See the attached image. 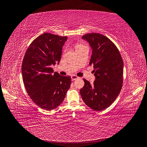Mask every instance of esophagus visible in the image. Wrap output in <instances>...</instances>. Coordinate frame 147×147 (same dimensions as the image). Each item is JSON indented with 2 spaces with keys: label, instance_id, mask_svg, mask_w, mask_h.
<instances>
[{
  "label": "esophagus",
  "instance_id": "esophagus-1",
  "mask_svg": "<svg viewBox=\"0 0 147 147\" xmlns=\"http://www.w3.org/2000/svg\"><path fill=\"white\" fill-rule=\"evenodd\" d=\"M78 78H79V77L76 76V75H72V76H71V79H72V81H74V80H75L78 79Z\"/></svg>",
  "mask_w": 147,
  "mask_h": 147
}]
</instances>
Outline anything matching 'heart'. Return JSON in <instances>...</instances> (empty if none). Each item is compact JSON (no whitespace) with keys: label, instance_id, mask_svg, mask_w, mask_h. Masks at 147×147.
I'll use <instances>...</instances> for the list:
<instances>
[{"label":"heart","instance_id":"b5f03b06","mask_svg":"<svg viewBox=\"0 0 147 147\" xmlns=\"http://www.w3.org/2000/svg\"><path fill=\"white\" fill-rule=\"evenodd\" d=\"M84 47V45H77V47H76V50H77V49H78V48H82V47Z\"/></svg>","mask_w":147,"mask_h":147}]
</instances>
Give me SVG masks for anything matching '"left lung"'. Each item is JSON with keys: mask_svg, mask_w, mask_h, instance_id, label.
Returning <instances> with one entry per match:
<instances>
[{"mask_svg": "<svg viewBox=\"0 0 147 147\" xmlns=\"http://www.w3.org/2000/svg\"><path fill=\"white\" fill-rule=\"evenodd\" d=\"M82 38L92 49L90 65L94 69L95 80L91 84L83 79L84 85L80 92L89 107L101 111L109 107L121 91L123 61L117 47L104 35L87 34Z\"/></svg>", "mask_w": 147, "mask_h": 147, "instance_id": "left-lung-1", "label": "left lung"}]
</instances>
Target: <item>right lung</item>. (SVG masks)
I'll return each instance as SVG.
<instances>
[{"label":"right lung","mask_w":147,"mask_h":147,"mask_svg":"<svg viewBox=\"0 0 147 147\" xmlns=\"http://www.w3.org/2000/svg\"><path fill=\"white\" fill-rule=\"evenodd\" d=\"M67 37L44 33L30 43L22 63V75L28 95L39 107L51 110L63 102L71 78L54 72Z\"/></svg>","instance_id":"obj_1"}]
</instances>
